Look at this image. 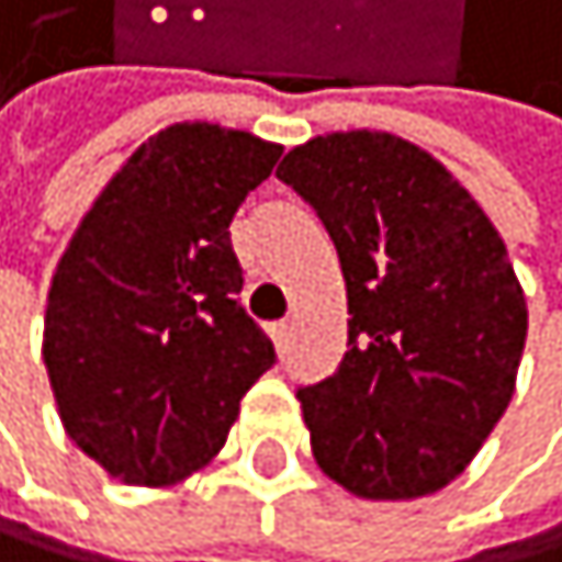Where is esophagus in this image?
<instances>
[{"label": "esophagus", "instance_id": "1", "mask_svg": "<svg viewBox=\"0 0 562 562\" xmlns=\"http://www.w3.org/2000/svg\"><path fill=\"white\" fill-rule=\"evenodd\" d=\"M272 341H276V349L279 352H286V345H290V335H293V324L290 321H276L272 328H269Z\"/></svg>", "mask_w": 562, "mask_h": 562}]
</instances>
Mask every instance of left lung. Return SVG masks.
Segmentation results:
<instances>
[{
    "label": "left lung",
    "instance_id": "left-lung-1",
    "mask_svg": "<svg viewBox=\"0 0 562 562\" xmlns=\"http://www.w3.org/2000/svg\"><path fill=\"white\" fill-rule=\"evenodd\" d=\"M276 176L328 227L349 352L296 397L317 467L366 501L442 491L512 404L529 311L497 227L418 144L324 134Z\"/></svg>",
    "mask_w": 562,
    "mask_h": 562
}]
</instances>
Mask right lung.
<instances>
[{
  "label": "right lung",
  "mask_w": 562,
  "mask_h": 562,
  "mask_svg": "<svg viewBox=\"0 0 562 562\" xmlns=\"http://www.w3.org/2000/svg\"><path fill=\"white\" fill-rule=\"evenodd\" d=\"M279 155L248 131L172 123L123 161L54 269L44 366L61 425L123 484L206 467L276 362L238 304L227 227Z\"/></svg>",
  "instance_id": "right-lung-1"
}]
</instances>
